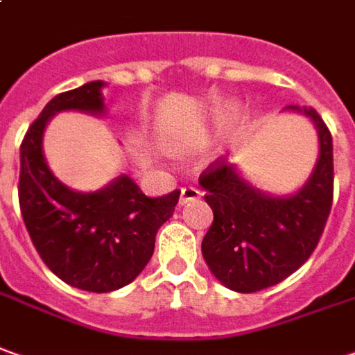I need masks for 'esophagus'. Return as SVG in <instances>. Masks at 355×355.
I'll return each instance as SVG.
<instances>
[{
	"instance_id": "esophagus-1",
	"label": "esophagus",
	"mask_w": 355,
	"mask_h": 355,
	"mask_svg": "<svg viewBox=\"0 0 355 355\" xmlns=\"http://www.w3.org/2000/svg\"><path fill=\"white\" fill-rule=\"evenodd\" d=\"M196 198H200V190L194 187H184L182 190H180V206H184V204H188V202H192V200H196Z\"/></svg>"
}]
</instances>
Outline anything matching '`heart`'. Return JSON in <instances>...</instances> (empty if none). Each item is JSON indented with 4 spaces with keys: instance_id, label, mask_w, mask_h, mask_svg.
Returning <instances> with one entry per match:
<instances>
[{
    "instance_id": "heart-1",
    "label": "heart",
    "mask_w": 355,
    "mask_h": 355,
    "mask_svg": "<svg viewBox=\"0 0 355 355\" xmlns=\"http://www.w3.org/2000/svg\"><path fill=\"white\" fill-rule=\"evenodd\" d=\"M237 112L239 103H235V101L225 103V105H221V107L216 108V112H214V124H216V128H223L225 124H229L233 118L237 116Z\"/></svg>"
}]
</instances>
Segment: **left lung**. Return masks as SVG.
<instances>
[{
  "label": "left lung",
  "instance_id": "left-lung-1",
  "mask_svg": "<svg viewBox=\"0 0 355 355\" xmlns=\"http://www.w3.org/2000/svg\"><path fill=\"white\" fill-rule=\"evenodd\" d=\"M309 118L319 134V159L297 192L274 196L247 182L235 165L216 159L200 187L214 211L202 241L211 274L239 293L276 286L291 276L319 245L332 208V136L315 108L286 107Z\"/></svg>",
  "mask_w": 355,
  "mask_h": 355
}]
</instances>
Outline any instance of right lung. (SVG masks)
<instances>
[{
    "mask_svg": "<svg viewBox=\"0 0 355 355\" xmlns=\"http://www.w3.org/2000/svg\"><path fill=\"white\" fill-rule=\"evenodd\" d=\"M105 81L56 95L26 130L21 144L19 206L40 259L62 282L83 291L108 293L128 286L155 248L180 192L147 198L128 175L96 192H77L60 182L46 163L42 137L58 112L103 114Z\"/></svg>",
    "mask_w": 355,
    "mask_h": 355,
    "instance_id": "obj_1",
    "label": "right lung"
}]
</instances>
